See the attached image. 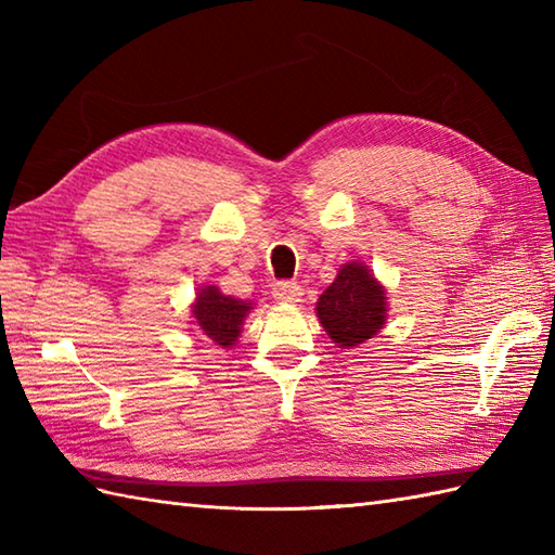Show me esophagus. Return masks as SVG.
I'll return each instance as SVG.
<instances>
[{
  "label": "esophagus",
  "instance_id": "obj_1",
  "mask_svg": "<svg viewBox=\"0 0 555 555\" xmlns=\"http://www.w3.org/2000/svg\"><path fill=\"white\" fill-rule=\"evenodd\" d=\"M271 296H274L276 302H300V296H302V288L296 284V281H279V284L274 286V291H271Z\"/></svg>",
  "mask_w": 555,
  "mask_h": 555
}]
</instances>
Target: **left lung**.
<instances>
[{
    "label": "left lung",
    "instance_id": "obj_1",
    "mask_svg": "<svg viewBox=\"0 0 555 555\" xmlns=\"http://www.w3.org/2000/svg\"><path fill=\"white\" fill-rule=\"evenodd\" d=\"M326 334L340 348H352L372 338L386 322V293L370 269L360 262L344 264L332 286L317 302Z\"/></svg>",
    "mask_w": 555,
    "mask_h": 555
}]
</instances>
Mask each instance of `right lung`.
<instances>
[{
	"instance_id": "right-lung-1",
	"label": "right lung",
	"mask_w": 555,
	"mask_h": 555,
	"mask_svg": "<svg viewBox=\"0 0 555 555\" xmlns=\"http://www.w3.org/2000/svg\"><path fill=\"white\" fill-rule=\"evenodd\" d=\"M250 312V302L235 300L215 286L199 288L197 300L193 305V314L203 334L215 340L217 346L229 348L241 336L243 317Z\"/></svg>"
}]
</instances>
